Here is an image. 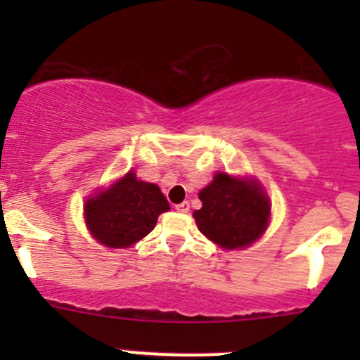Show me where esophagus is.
Wrapping results in <instances>:
<instances>
[{
    "mask_svg": "<svg viewBox=\"0 0 360 360\" xmlns=\"http://www.w3.org/2000/svg\"><path fill=\"white\" fill-rule=\"evenodd\" d=\"M177 212H188L190 210V202H181L176 205Z\"/></svg>",
    "mask_w": 360,
    "mask_h": 360,
    "instance_id": "esophagus-1",
    "label": "esophagus"
}]
</instances>
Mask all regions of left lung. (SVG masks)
Listing matches in <instances>:
<instances>
[{
    "label": "left lung",
    "instance_id": "left-lung-1",
    "mask_svg": "<svg viewBox=\"0 0 360 360\" xmlns=\"http://www.w3.org/2000/svg\"><path fill=\"white\" fill-rule=\"evenodd\" d=\"M198 198L202 209L193 212L198 230L223 249L249 248L270 223V198L256 179L217 172Z\"/></svg>",
    "mask_w": 360,
    "mask_h": 360
}]
</instances>
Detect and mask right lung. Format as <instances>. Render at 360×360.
I'll use <instances>...</instances> for the list:
<instances>
[{"label":"right lung","instance_id":"right-lung-1","mask_svg":"<svg viewBox=\"0 0 360 360\" xmlns=\"http://www.w3.org/2000/svg\"><path fill=\"white\" fill-rule=\"evenodd\" d=\"M169 209L157 184L137 179L132 170L83 205L90 235L111 249H125L139 242L153 230L160 214Z\"/></svg>","mask_w":360,"mask_h":360}]
</instances>
